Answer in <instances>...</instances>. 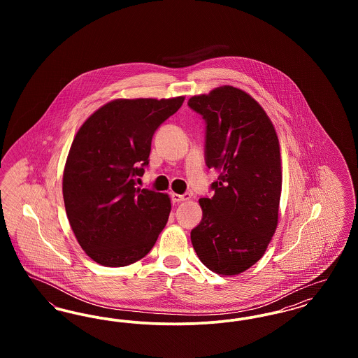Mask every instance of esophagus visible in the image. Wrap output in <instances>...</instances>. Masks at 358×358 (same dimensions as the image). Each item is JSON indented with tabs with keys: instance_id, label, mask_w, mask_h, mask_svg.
I'll list each match as a JSON object with an SVG mask.
<instances>
[{
	"instance_id": "esophagus-1",
	"label": "esophagus",
	"mask_w": 358,
	"mask_h": 358,
	"mask_svg": "<svg viewBox=\"0 0 358 358\" xmlns=\"http://www.w3.org/2000/svg\"><path fill=\"white\" fill-rule=\"evenodd\" d=\"M171 201L173 203H181V201H187L190 199L189 193H184V194H177V193H171Z\"/></svg>"
}]
</instances>
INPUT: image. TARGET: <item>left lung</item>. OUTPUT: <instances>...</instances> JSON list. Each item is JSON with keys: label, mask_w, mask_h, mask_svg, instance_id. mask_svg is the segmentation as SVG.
Segmentation results:
<instances>
[{"label": "left lung", "mask_w": 358, "mask_h": 358, "mask_svg": "<svg viewBox=\"0 0 358 358\" xmlns=\"http://www.w3.org/2000/svg\"><path fill=\"white\" fill-rule=\"evenodd\" d=\"M187 106L205 120V164L219 171L199 200L203 219L190 240L205 267L238 275L264 255L278 225L280 150L273 122L243 90L222 85L192 96Z\"/></svg>", "instance_id": "8db88e82"}]
</instances>
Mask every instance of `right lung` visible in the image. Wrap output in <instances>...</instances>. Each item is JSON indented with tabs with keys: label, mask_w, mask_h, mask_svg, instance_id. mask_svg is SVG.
Returning a JSON list of instances; mask_svg holds the SVG:
<instances>
[{
	"label": "right lung",
	"mask_w": 358,
	"mask_h": 358,
	"mask_svg": "<svg viewBox=\"0 0 358 358\" xmlns=\"http://www.w3.org/2000/svg\"><path fill=\"white\" fill-rule=\"evenodd\" d=\"M184 99L106 103L73 138L63 197L69 225L94 262L106 267L133 264L149 254L165 228L169 196L136 184L149 165L155 130Z\"/></svg>",
	"instance_id": "1"
}]
</instances>
